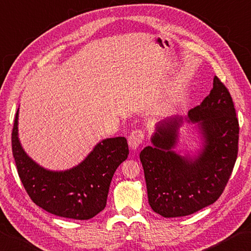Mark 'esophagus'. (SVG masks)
Masks as SVG:
<instances>
[{
  "mask_svg": "<svg viewBox=\"0 0 251 251\" xmlns=\"http://www.w3.org/2000/svg\"><path fill=\"white\" fill-rule=\"evenodd\" d=\"M144 141V131L134 130L128 136V146L131 150H136Z\"/></svg>",
  "mask_w": 251,
  "mask_h": 251,
  "instance_id": "obj_1",
  "label": "esophagus"
}]
</instances>
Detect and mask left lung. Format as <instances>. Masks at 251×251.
<instances>
[{"label":"left lung","instance_id":"obj_1","mask_svg":"<svg viewBox=\"0 0 251 251\" xmlns=\"http://www.w3.org/2000/svg\"><path fill=\"white\" fill-rule=\"evenodd\" d=\"M194 125L198 147L177 149L180 128ZM239 127L234 103L219 78L187 116L156 123L151 146L140 152L151 209L164 218L193 214L219 199L237 158Z\"/></svg>","mask_w":251,"mask_h":251}]
</instances>
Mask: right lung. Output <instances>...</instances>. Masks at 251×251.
<instances>
[{
    "instance_id": "obj_1",
    "label": "right lung",
    "mask_w": 251,
    "mask_h": 251,
    "mask_svg": "<svg viewBox=\"0 0 251 251\" xmlns=\"http://www.w3.org/2000/svg\"><path fill=\"white\" fill-rule=\"evenodd\" d=\"M19 107L12 132V149L18 175L29 197L57 217L89 220L105 208L110 185L119 165L128 156L125 137L105 138L80 163L68 170L43 168L24 150L18 136Z\"/></svg>"
}]
</instances>
